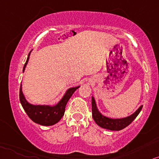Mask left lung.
I'll use <instances>...</instances> for the list:
<instances>
[{
  "mask_svg": "<svg viewBox=\"0 0 159 159\" xmlns=\"http://www.w3.org/2000/svg\"><path fill=\"white\" fill-rule=\"evenodd\" d=\"M142 106H140L133 114L127 117L122 118V119H111L104 116L100 113L96 106L95 100L93 97L92 98V117L94 120L100 127L111 130H120L129 125L141 111Z\"/></svg>",
  "mask_w": 159,
  "mask_h": 159,
  "instance_id": "8db88e82",
  "label": "left lung"
}]
</instances>
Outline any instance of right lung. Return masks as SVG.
Segmentation results:
<instances>
[{"instance_id": "obj_1", "label": "right lung", "mask_w": 159, "mask_h": 159, "mask_svg": "<svg viewBox=\"0 0 159 159\" xmlns=\"http://www.w3.org/2000/svg\"><path fill=\"white\" fill-rule=\"evenodd\" d=\"M30 53L29 56H28L27 60H26L25 65L23 67V72L25 70L28 61H29ZM78 88H79V86L70 88V89H68L65 95H64V97L62 98V99L56 106H35L31 105V104L29 103L26 101L25 98L23 94V92H22V84H20V101L23 109L25 110L26 114H28V116H29V118L32 121L36 122V123L41 125H53L57 123L61 119L62 116H64V114H65V107L68 100H70V98L73 95L74 92Z\"/></svg>"}]
</instances>
